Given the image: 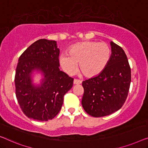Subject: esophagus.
I'll return each instance as SVG.
<instances>
[{
    "label": "esophagus",
    "instance_id": "34e87169",
    "mask_svg": "<svg viewBox=\"0 0 148 148\" xmlns=\"http://www.w3.org/2000/svg\"><path fill=\"white\" fill-rule=\"evenodd\" d=\"M81 81L80 80H78V79H74V84H81Z\"/></svg>",
    "mask_w": 148,
    "mask_h": 148
}]
</instances>
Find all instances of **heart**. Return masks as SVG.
I'll return each instance as SVG.
<instances>
[{
  "instance_id": "obj_1",
  "label": "heart",
  "mask_w": 148,
  "mask_h": 148,
  "mask_svg": "<svg viewBox=\"0 0 148 148\" xmlns=\"http://www.w3.org/2000/svg\"><path fill=\"white\" fill-rule=\"evenodd\" d=\"M67 54H62L60 63L66 73L72 75L80 69L85 76H97L105 70L111 58V49L105 42L85 41L72 45Z\"/></svg>"
}]
</instances>
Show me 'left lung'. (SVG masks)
I'll return each instance as SVG.
<instances>
[{"label":"left lung","instance_id":"left-lung-1","mask_svg":"<svg viewBox=\"0 0 148 148\" xmlns=\"http://www.w3.org/2000/svg\"><path fill=\"white\" fill-rule=\"evenodd\" d=\"M111 56L101 74L82 82V105L88 115L107 116L122 107L130 90L131 68L123 49L111 41Z\"/></svg>","mask_w":148,"mask_h":148}]
</instances>
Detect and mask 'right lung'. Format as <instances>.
Returning a JSON list of instances; mask_svg holds the SVG:
<instances>
[{
	"mask_svg": "<svg viewBox=\"0 0 148 148\" xmlns=\"http://www.w3.org/2000/svg\"><path fill=\"white\" fill-rule=\"evenodd\" d=\"M59 54L56 41L41 39L18 58L15 94L21 109L29 118L39 121L52 119L61 109L64 95L73 86L74 78L60 70ZM34 69L45 76L41 86L32 84L30 74Z\"/></svg>",
	"mask_w": 148,
	"mask_h": 148,
	"instance_id": "obj_1",
	"label": "right lung"
}]
</instances>
